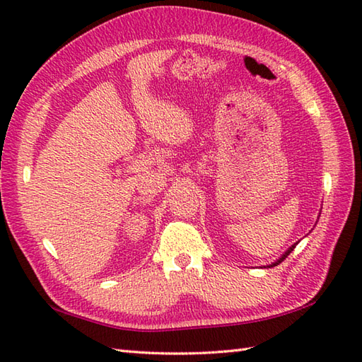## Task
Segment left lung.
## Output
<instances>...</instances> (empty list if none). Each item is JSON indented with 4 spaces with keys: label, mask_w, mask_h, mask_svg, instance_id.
<instances>
[{
    "label": "left lung",
    "mask_w": 362,
    "mask_h": 362,
    "mask_svg": "<svg viewBox=\"0 0 362 362\" xmlns=\"http://www.w3.org/2000/svg\"><path fill=\"white\" fill-rule=\"evenodd\" d=\"M296 245H297V243H296L294 245H291V247H289V249H288L286 252H284V253H283V255H281V258H279V259H276V261H275V263H272V264H271V266H269V267H274V266H276V264H280V263H281V261H283L284 258H286V257L289 255V253H291L292 250H294V249H296Z\"/></svg>",
    "instance_id": "1"
}]
</instances>
